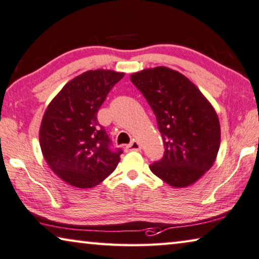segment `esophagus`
Listing matches in <instances>:
<instances>
[{"mask_svg": "<svg viewBox=\"0 0 259 259\" xmlns=\"http://www.w3.org/2000/svg\"><path fill=\"white\" fill-rule=\"evenodd\" d=\"M126 149H128L129 151H141L142 146L137 141H134V142H131L128 146H126Z\"/></svg>", "mask_w": 259, "mask_h": 259, "instance_id": "esophagus-1", "label": "esophagus"}]
</instances>
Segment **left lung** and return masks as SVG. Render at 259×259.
Wrapping results in <instances>:
<instances>
[{"label": "left lung", "mask_w": 259, "mask_h": 259, "mask_svg": "<svg viewBox=\"0 0 259 259\" xmlns=\"http://www.w3.org/2000/svg\"><path fill=\"white\" fill-rule=\"evenodd\" d=\"M150 105L161 134L163 157L152 173L175 188L196 182L210 169L220 146L218 116L202 92L186 76L166 67L130 77Z\"/></svg>", "instance_id": "left-lung-1"}]
</instances>
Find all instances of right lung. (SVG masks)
<instances>
[{"mask_svg":"<svg viewBox=\"0 0 259 259\" xmlns=\"http://www.w3.org/2000/svg\"><path fill=\"white\" fill-rule=\"evenodd\" d=\"M124 73L90 70L73 78L49 104L40 126V146L54 173L77 188H92L116 168L115 149L98 110Z\"/></svg>","mask_w":259,"mask_h":259,"instance_id":"add662e5","label":"right lung"}]
</instances>
